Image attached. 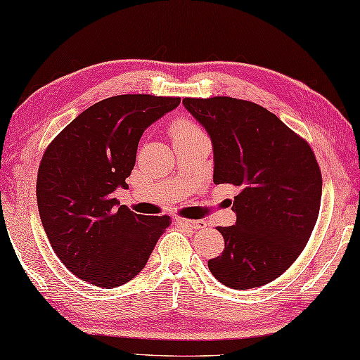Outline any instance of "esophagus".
<instances>
[{
	"label": "esophagus",
	"mask_w": 360,
	"mask_h": 360,
	"mask_svg": "<svg viewBox=\"0 0 360 360\" xmlns=\"http://www.w3.org/2000/svg\"><path fill=\"white\" fill-rule=\"evenodd\" d=\"M176 223H178L179 226L190 228V229L206 228V223H204L202 220H187V218H182V217H176Z\"/></svg>",
	"instance_id": "obj_1"
}]
</instances>
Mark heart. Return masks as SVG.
Masks as SVG:
<instances>
[{
  "label": "heart",
  "instance_id": "b5f03b06",
  "mask_svg": "<svg viewBox=\"0 0 360 360\" xmlns=\"http://www.w3.org/2000/svg\"><path fill=\"white\" fill-rule=\"evenodd\" d=\"M170 134L173 139H179V137H192V136H200V134H204L200 128L198 123H195L193 120L181 117L178 120H174L170 126Z\"/></svg>",
  "mask_w": 360,
  "mask_h": 360
}]
</instances>
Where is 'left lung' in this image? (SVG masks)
Listing matches in <instances>:
<instances>
[{
    "mask_svg": "<svg viewBox=\"0 0 360 360\" xmlns=\"http://www.w3.org/2000/svg\"><path fill=\"white\" fill-rule=\"evenodd\" d=\"M182 103L212 140L214 182L238 188L237 221L217 228L224 250L209 270L236 290L269 284L297 260L319 218L321 172L312 148L256 103L231 96Z\"/></svg>",
    "mask_w": 360,
    "mask_h": 360,
    "instance_id": "left-lung-1",
    "label": "left lung"
}]
</instances>
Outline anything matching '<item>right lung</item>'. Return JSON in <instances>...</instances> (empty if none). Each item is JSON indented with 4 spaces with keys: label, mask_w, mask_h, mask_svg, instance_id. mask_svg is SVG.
<instances>
[{
    "label": "right lung",
    "mask_w": 360,
    "mask_h": 360,
    "mask_svg": "<svg viewBox=\"0 0 360 360\" xmlns=\"http://www.w3.org/2000/svg\"><path fill=\"white\" fill-rule=\"evenodd\" d=\"M179 96L117 95L65 126L44 153L37 206L56 256L96 287L123 285L143 270L170 217L118 206L117 187L136 165L143 131L178 108Z\"/></svg>",
    "instance_id": "add662e5"
}]
</instances>
